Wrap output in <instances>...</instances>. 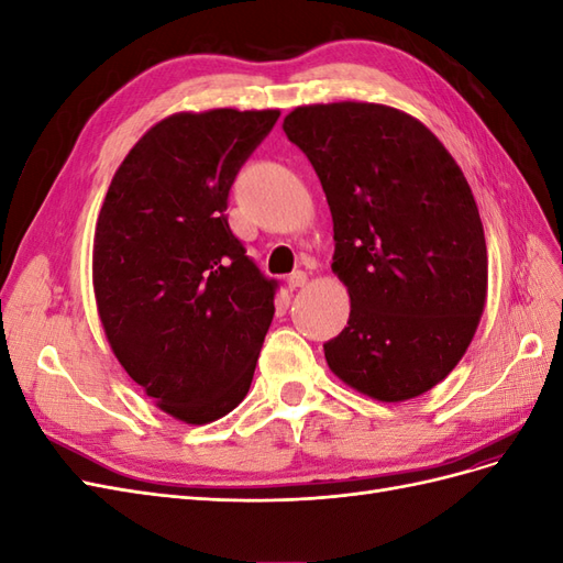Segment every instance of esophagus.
<instances>
[{"instance_id":"1","label":"esophagus","mask_w":563,"mask_h":563,"mask_svg":"<svg viewBox=\"0 0 563 563\" xmlns=\"http://www.w3.org/2000/svg\"><path fill=\"white\" fill-rule=\"evenodd\" d=\"M288 288H291V291H296V288H302L305 284H308V275H305V272H294V275L291 277H288Z\"/></svg>"}]
</instances>
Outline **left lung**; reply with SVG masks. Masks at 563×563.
<instances>
[{
  "mask_svg": "<svg viewBox=\"0 0 563 563\" xmlns=\"http://www.w3.org/2000/svg\"><path fill=\"white\" fill-rule=\"evenodd\" d=\"M327 195L350 319L323 345L335 376L378 401L444 380L479 327L488 253L470 185L437 135L380 103L300 106L284 117Z\"/></svg>",
  "mask_w": 563,
  "mask_h": 563,
  "instance_id": "8db88e82",
  "label": "left lung"
}]
</instances>
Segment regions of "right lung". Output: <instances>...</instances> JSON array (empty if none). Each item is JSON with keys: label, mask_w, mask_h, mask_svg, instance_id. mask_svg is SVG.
<instances>
[{"label": "right lung", "mask_w": 563, "mask_h": 563, "mask_svg": "<svg viewBox=\"0 0 563 563\" xmlns=\"http://www.w3.org/2000/svg\"><path fill=\"white\" fill-rule=\"evenodd\" d=\"M279 110L176 112L112 176L93 234V294L108 343L164 413L207 424L240 406L275 317L228 225V195Z\"/></svg>", "instance_id": "1"}]
</instances>
